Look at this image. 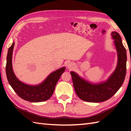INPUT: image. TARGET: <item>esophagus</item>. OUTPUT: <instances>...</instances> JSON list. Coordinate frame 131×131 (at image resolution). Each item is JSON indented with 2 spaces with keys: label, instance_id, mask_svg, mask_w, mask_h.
Segmentation results:
<instances>
[{
  "label": "esophagus",
  "instance_id": "obj_1",
  "mask_svg": "<svg viewBox=\"0 0 131 131\" xmlns=\"http://www.w3.org/2000/svg\"><path fill=\"white\" fill-rule=\"evenodd\" d=\"M74 66H75L74 64L71 62H70L68 64V68L69 69H73V68H74Z\"/></svg>",
  "mask_w": 131,
  "mask_h": 131
}]
</instances>
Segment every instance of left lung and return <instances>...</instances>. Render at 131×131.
<instances>
[{
	"label": "left lung",
	"instance_id": "8db88e82",
	"mask_svg": "<svg viewBox=\"0 0 131 131\" xmlns=\"http://www.w3.org/2000/svg\"><path fill=\"white\" fill-rule=\"evenodd\" d=\"M117 52L118 62L115 70L105 81L92 83L71 71L75 91L79 98L84 101L101 102L110 99L123 84L126 74L127 52L122 38L117 32L111 33Z\"/></svg>",
	"mask_w": 131,
	"mask_h": 131
}]
</instances>
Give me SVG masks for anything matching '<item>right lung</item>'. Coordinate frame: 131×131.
<instances>
[{
  "mask_svg": "<svg viewBox=\"0 0 131 131\" xmlns=\"http://www.w3.org/2000/svg\"><path fill=\"white\" fill-rule=\"evenodd\" d=\"M15 42L8 49L5 70L8 81L19 97L32 102H42L50 99L61 75L65 70L62 67L52 72L43 82L37 85H29L20 81L15 75L12 68V54Z\"/></svg>",
  "mask_w": 131,
  "mask_h": 131,
  "instance_id": "right-lung-1",
  "label": "right lung"
}]
</instances>
